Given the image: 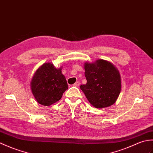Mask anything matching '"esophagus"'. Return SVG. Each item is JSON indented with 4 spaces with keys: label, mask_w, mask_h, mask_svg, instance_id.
Listing matches in <instances>:
<instances>
[{
    "label": "esophagus",
    "mask_w": 153,
    "mask_h": 153,
    "mask_svg": "<svg viewBox=\"0 0 153 153\" xmlns=\"http://www.w3.org/2000/svg\"><path fill=\"white\" fill-rule=\"evenodd\" d=\"M73 85L74 87H79V82H77L75 83Z\"/></svg>",
    "instance_id": "esophagus-1"
}]
</instances>
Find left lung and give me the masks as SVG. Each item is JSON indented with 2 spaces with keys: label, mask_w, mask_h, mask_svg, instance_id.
Listing matches in <instances>:
<instances>
[{
  "label": "left lung",
  "mask_w": 153,
  "mask_h": 153,
  "mask_svg": "<svg viewBox=\"0 0 153 153\" xmlns=\"http://www.w3.org/2000/svg\"><path fill=\"white\" fill-rule=\"evenodd\" d=\"M85 85L80 89L89 102L97 108L111 106L121 91V79L117 68L110 62L98 60L85 64Z\"/></svg>",
  "instance_id": "obj_1"
}]
</instances>
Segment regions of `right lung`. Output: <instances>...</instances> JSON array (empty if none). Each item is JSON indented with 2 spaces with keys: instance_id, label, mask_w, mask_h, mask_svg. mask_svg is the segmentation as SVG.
I'll return each instance as SVG.
<instances>
[{
  "instance_id": "1",
  "label": "right lung",
  "mask_w": 153,
  "mask_h": 153,
  "mask_svg": "<svg viewBox=\"0 0 153 153\" xmlns=\"http://www.w3.org/2000/svg\"><path fill=\"white\" fill-rule=\"evenodd\" d=\"M31 87L35 99L44 106L58 101L68 89L61 68L56 69L51 63H45L37 70L31 80Z\"/></svg>"
}]
</instances>
